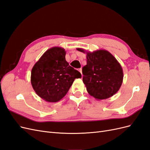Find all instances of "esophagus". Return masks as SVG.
I'll use <instances>...</instances> for the list:
<instances>
[{"mask_svg":"<svg viewBox=\"0 0 150 150\" xmlns=\"http://www.w3.org/2000/svg\"><path fill=\"white\" fill-rule=\"evenodd\" d=\"M79 71L81 72V75H82V76H83V74H82V69H81V68H79Z\"/></svg>","mask_w":150,"mask_h":150,"instance_id":"esophagus-1","label":"esophagus"}]
</instances>
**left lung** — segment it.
Returning <instances> with one entry per match:
<instances>
[{
	"label": "left lung",
	"instance_id": "left-lung-1",
	"mask_svg": "<svg viewBox=\"0 0 150 150\" xmlns=\"http://www.w3.org/2000/svg\"><path fill=\"white\" fill-rule=\"evenodd\" d=\"M77 50L86 53L87 64L83 67V81L91 96L101 100L118 91L123 79V72L116 59L106 50L93 52L81 48Z\"/></svg>",
	"mask_w": 150,
	"mask_h": 150
}]
</instances>
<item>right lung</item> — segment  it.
<instances>
[{"instance_id":"obj_1","label":"right lung","mask_w":150,"mask_h":150,"mask_svg":"<svg viewBox=\"0 0 150 150\" xmlns=\"http://www.w3.org/2000/svg\"><path fill=\"white\" fill-rule=\"evenodd\" d=\"M64 49L53 47L45 52L31 71L30 82L44 100L56 103L65 96L80 72L69 65Z\"/></svg>"}]
</instances>
